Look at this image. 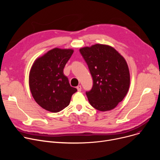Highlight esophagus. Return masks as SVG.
I'll list each match as a JSON object with an SVG mask.
<instances>
[{
	"label": "esophagus",
	"instance_id": "obj_1",
	"mask_svg": "<svg viewBox=\"0 0 160 160\" xmlns=\"http://www.w3.org/2000/svg\"><path fill=\"white\" fill-rule=\"evenodd\" d=\"M77 90H78V91H81V90H82V86H78L77 87Z\"/></svg>",
	"mask_w": 160,
	"mask_h": 160
}]
</instances>
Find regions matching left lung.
<instances>
[{
    "label": "left lung",
    "mask_w": 160,
    "mask_h": 160,
    "mask_svg": "<svg viewBox=\"0 0 160 160\" xmlns=\"http://www.w3.org/2000/svg\"><path fill=\"white\" fill-rule=\"evenodd\" d=\"M93 80L86 92L90 104L101 112L114 109L127 95L130 83L124 58L112 47L95 44L80 48Z\"/></svg>",
    "instance_id": "obj_1"
}]
</instances>
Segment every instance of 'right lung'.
I'll list each match as a JSON object with an SVG mask.
<instances>
[{
    "mask_svg": "<svg viewBox=\"0 0 160 160\" xmlns=\"http://www.w3.org/2000/svg\"><path fill=\"white\" fill-rule=\"evenodd\" d=\"M74 52L71 48H54L33 62L29 73V87L35 101L50 112L68 106L77 91L71 86L63 68Z\"/></svg>",
    "mask_w": 160,
    "mask_h": 160,
    "instance_id": "right-lung-1",
    "label": "right lung"
}]
</instances>
